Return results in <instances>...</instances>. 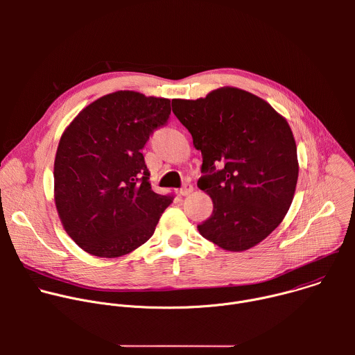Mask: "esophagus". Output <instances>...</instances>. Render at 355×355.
<instances>
[{
  "label": "esophagus",
  "mask_w": 355,
  "mask_h": 355,
  "mask_svg": "<svg viewBox=\"0 0 355 355\" xmlns=\"http://www.w3.org/2000/svg\"><path fill=\"white\" fill-rule=\"evenodd\" d=\"M192 185L191 184H185L181 189H180V195H182V196H188L191 192H192Z\"/></svg>",
  "instance_id": "34e87169"
}]
</instances>
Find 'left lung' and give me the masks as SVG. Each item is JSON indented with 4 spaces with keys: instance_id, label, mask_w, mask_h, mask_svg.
I'll list each match as a JSON object with an SVG mask.
<instances>
[{
    "instance_id": "1",
    "label": "left lung",
    "mask_w": 355,
    "mask_h": 355,
    "mask_svg": "<svg viewBox=\"0 0 355 355\" xmlns=\"http://www.w3.org/2000/svg\"><path fill=\"white\" fill-rule=\"evenodd\" d=\"M173 112L202 153L198 188L214 202L199 233L227 251L261 243L285 218L297 182L296 143L267 101L236 87L173 99Z\"/></svg>"
}]
</instances>
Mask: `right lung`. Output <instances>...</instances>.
I'll list each match as a JSON object with an SVG mask.
<instances>
[{"instance_id": "right-lung-1", "label": "right lung", "mask_w": 355, "mask_h": 355, "mask_svg": "<svg viewBox=\"0 0 355 355\" xmlns=\"http://www.w3.org/2000/svg\"><path fill=\"white\" fill-rule=\"evenodd\" d=\"M170 112L168 98L125 89L95 99L64 129L55 204L66 233L89 254H129L153 236L173 202L151 189L140 151Z\"/></svg>"}]
</instances>
